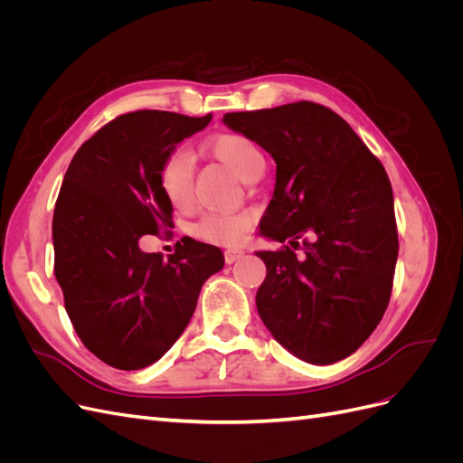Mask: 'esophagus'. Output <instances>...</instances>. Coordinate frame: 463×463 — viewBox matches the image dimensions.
<instances>
[{"mask_svg":"<svg viewBox=\"0 0 463 463\" xmlns=\"http://www.w3.org/2000/svg\"><path fill=\"white\" fill-rule=\"evenodd\" d=\"M243 255H245V253H243L241 249H228L226 253H223V257H226V262H228V264H233L235 260H240Z\"/></svg>","mask_w":463,"mask_h":463,"instance_id":"esophagus-1","label":"esophagus"}]
</instances>
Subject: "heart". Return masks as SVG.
<instances>
[{
  "instance_id": "obj_1",
  "label": "heart",
  "mask_w": 463,
  "mask_h": 463,
  "mask_svg": "<svg viewBox=\"0 0 463 463\" xmlns=\"http://www.w3.org/2000/svg\"><path fill=\"white\" fill-rule=\"evenodd\" d=\"M206 152L226 164L230 170L247 184H253L264 172V154L262 150L247 138L245 135L223 133L206 143ZM193 177L194 160L185 148L174 150L160 167L158 187L172 208L184 210L193 199ZM250 220L245 214H226L216 213L204 216L197 226L194 235L210 243H240L247 235Z\"/></svg>"
}]
</instances>
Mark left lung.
I'll use <instances>...</instances> for the list:
<instances>
[{
    "mask_svg": "<svg viewBox=\"0 0 463 463\" xmlns=\"http://www.w3.org/2000/svg\"><path fill=\"white\" fill-rule=\"evenodd\" d=\"M262 146L276 184L260 235L298 244L259 250L266 278L257 311L278 344L313 365L345 359L381 322L398 260L394 197L383 164L332 109L296 102L223 116Z\"/></svg>",
    "mask_w": 463,
    "mask_h": 463,
    "instance_id": "left-lung-1",
    "label": "left lung"
}]
</instances>
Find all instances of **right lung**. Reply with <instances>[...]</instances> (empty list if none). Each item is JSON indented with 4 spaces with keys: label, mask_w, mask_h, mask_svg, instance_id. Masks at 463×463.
<instances>
[{
    "label": "right lung",
    "mask_w": 463,
    "mask_h": 463,
    "mask_svg": "<svg viewBox=\"0 0 463 463\" xmlns=\"http://www.w3.org/2000/svg\"><path fill=\"white\" fill-rule=\"evenodd\" d=\"M210 119L131 111L82 143L67 167L52 223L55 279L80 342L109 367L156 363L187 328L203 284L223 269L222 250L194 240L167 262L138 247L174 223L158 187L164 160Z\"/></svg>",
    "instance_id": "right-lung-1"
}]
</instances>
